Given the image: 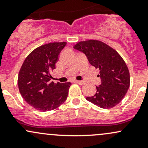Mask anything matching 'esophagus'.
<instances>
[{"label": "esophagus", "instance_id": "obj_1", "mask_svg": "<svg viewBox=\"0 0 148 148\" xmlns=\"http://www.w3.org/2000/svg\"><path fill=\"white\" fill-rule=\"evenodd\" d=\"M75 82L76 83V84H78L79 85H83L84 84V81H75Z\"/></svg>", "mask_w": 148, "mask_h": 148}]
</instances>
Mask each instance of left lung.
<instances>
[{"label":"left lung","mask_w":148,"mask_h":148,"mask_svg":"<svg viewBox=\"0 0 148 148\" xmlns=\"http://www.w3.org/2000/svg\"><path fill=\"white\" fill-rule=\"evenodd\" d=\"M74 48L83 52L91 65L99 69L101 84L97 92L86 99L101 108H111L118 104L130 85L128 67L115 49L99 40L78 42Z\"/></svg>","instance_id":"8db88e82"}]
</instances>
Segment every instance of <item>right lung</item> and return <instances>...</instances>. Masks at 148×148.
<instances>
[{"label": "right lung", "instance_id": "add662e5", "mask_svg": "<svg viewBox=\"0 0 148 148\" xmlns=\"http://www.w3.org/2000/svg\"><path fill=\"white\" fill-rule=\"evenodd\" d=\"M67 42H53L37 47L22 64L18 76L20 93L28 104L40 111L55 109L67 99L70 82H51L58 56Z\"/></svg>", "mask_w": 148, "mask_h": 148}]
</instances>
